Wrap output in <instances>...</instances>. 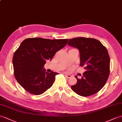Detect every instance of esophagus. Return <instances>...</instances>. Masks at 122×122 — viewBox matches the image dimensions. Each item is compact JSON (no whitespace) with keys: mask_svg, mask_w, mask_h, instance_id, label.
<instances>
[{"mask_svg":"<svg viewBox=\"0 0 122 122\" xmlns=\"http://www.w3.org/2000/svg\"><path fill=\"white\" fill-rule=\"evenodd\" d=\"M65 76H66V78H70L72 76L71 75H70V74H66V75H65Z\"/></svg>","mask_w":122,"mask_h":122,"instance_id":"1","label":"esophagus"}]
</instances>
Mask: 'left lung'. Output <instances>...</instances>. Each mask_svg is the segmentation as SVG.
Segmentation results:
<instances>
[{
	"label": "left lung",
	"mask_w": 122,
	"mask_h": 122,
	"mask_svg": "<svg viewBox=\"0 0 122 122\" xmlns=\"http://www.w3.org/2000/svg\"><path fill=\"white\" fill-rule=\"evenodd\" d=\"M67 44L80 51V66L86 71L71 89L78 95L87 97L102 88L110 74V59L107 48L97 39L77 37L69 39Z\"/></svg>",
	"instance_id": "obj_1"
}]
</instances>
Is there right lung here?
<instances>
[{"label":"right lung","instance_id":"1","mask_svg":"<svg viewBox=\"0 0 122 122\" xmlns=\"http://www.w3.org/2000/svg\"><path fill=\"white\" fill-rule=\"evenodd\" d=\"M67 41V39L36 37L25 39L22 42L14 53L12 63L16 80L26 91L39 95L52 86L58 73L46 72L44 66Z\"/></svg>","mask_w":122,"mask_h":122}]
</instances>
